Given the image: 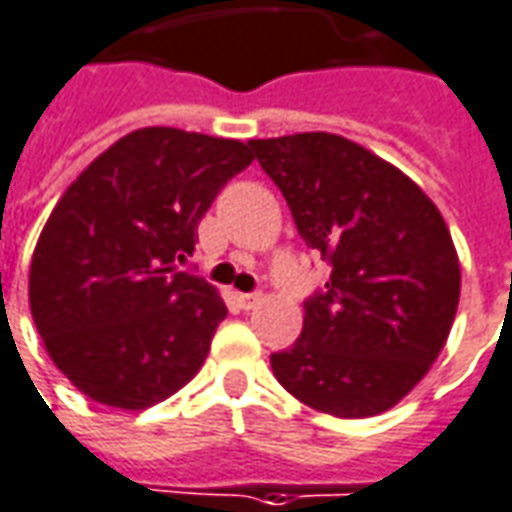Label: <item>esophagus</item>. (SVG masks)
<instances>
[{
  "label": "esophagus",
  "mask_w": 512,
  "mask_h": 512,
  "mask_svg": "<svg viewBox=\"0 0 512 512\" xmlns=\"http://www.w3.org/2000/svg\"><path fill=\"white\" fill-rule=\"evenodd\" d=\"M238 302H241V308H255L257 302H260V291H252V294H238Z\"/></svg>",
  "instance_id": "esophagus-1"
}]
</instances>
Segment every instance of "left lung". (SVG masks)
Instances as JSON below:
<instances>
[{"mask_svg":"<svg viewBox=\"0 0 512 512\" xmlns=\"http://www.w3.org/2000/svg\"><path fill=\"white\" fill-rule=\"evenodd\" d=\"M249 148L330 266L305 300L300 339L271 353V370L316 412H387L429 373L457 314L460 260L443 215L409 176L339 134Z\"/></svg>","mask_w":512,"mask_h":512,"instance_id":"obj_1","label":"left lung"}]
</instances>
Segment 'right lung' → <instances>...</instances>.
Masks as SVG:
<instances>
[{
  "mask_svg": "<svg viewBox=\"0 0 512 512\" xmlns=\"http://www.w3.org/2000/svg\"><path fill=\"white\" fill-rule=\"evenodd\" d=\"M252 159L238 139L154 125L117 139L66 187L33 252L30 311L83 395L145 409L201 370L227 305L179 263Z\"/></svg>",
  "mask_w": 512,
  "mask_h": 512,
  "instance_id": "add662e5",
  "label": "right lung"
}]
</instances>
